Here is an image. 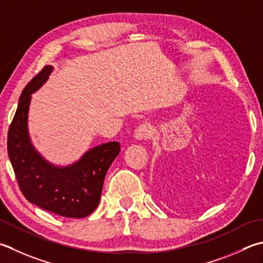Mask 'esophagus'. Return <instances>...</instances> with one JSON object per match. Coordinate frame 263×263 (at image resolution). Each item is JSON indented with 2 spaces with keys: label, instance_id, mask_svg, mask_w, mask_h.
I'll use <instances>...</instances> for the list:
<instances>
[{
  "label": "esophagus",
  "instance_id": "34e87169",
  "mask_svg": "<svg viewBox=\"0 0 263 263\" xmlns=\"http://www.w3.org/2000/svg\"><path fill=\"white\" fill-rule=\"evenodd\" d=\"M153 135V126L147 122L141 123L135 130V138L137 140H146Z\"/></svg>",
  "mask_w": 263,
  "mask_h": 263
}]
</instances>
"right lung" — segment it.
Returning a JSON list of instances; mask_svg holds the SVG:
<instances>
[{
  "mask_svg": "<svg viewBox=\"0 0 263 263\" xmlns=\"http://www.w3.org/2000/svg\"><path fill=\"white\" fill-rule=\"evenodd\" d=\"M45 66L25 86L8 132V154L19 188L28 202L66 218H84L99 204L106 173L121 151L117 141L86 152L73 165L54 166L35 151L27 130L30 95L48 80Z\"/></svg>",
  "mask_w": 263,
  "mask_h": 263,
  "instance_id": "obj_1",
  "label": "right lung"
}]
</instances>
